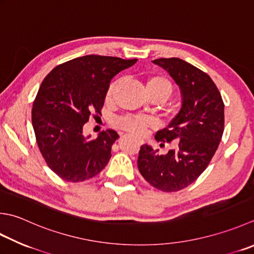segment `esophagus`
I'll return each mask as SVG.
<instances>
[{
    "mask_svg": "<svg viewBox=\"0 0 254 254\" xmlns=\"http://www.w3.org/2000/svg\"><path fill=\"white\" fill-rule=\"evenodd\" d=\"M137 143L140 144V145H142V144L144 143V141H143V140H137Z\"/></svg>",
    "mask_w": 254,
    "mask_h": 254,
    "instance_id": "1",
    "label": "esophagus"
}]
</instances>
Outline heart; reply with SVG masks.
I'll list each match as a JSON object with an SVG mask.
<instances>
[{
    "mask_svg": "<svg viewBox=\"0 0 254 254\" xmlns=\"http://www.w3.org/2000/svg\"><path fill=\"white\" fill-rule=\"evenodd\" d=\"M118 81L113 82L107 92V100L110 101L114 96V92L117 90ZM146 89H153V90H160L164 92L166 98L172 93V83L168 79L162 76L152 77L146 82ZM117 126L135 135H141L146 131L147 127L154 126V121L148 117H137V116H127L117 121Z\"/></svg>",
    "mask_w": 254,
    "mask_h": 254,
    "instance_id": "heart-1",
    "label": "heart"
}]
</instances>
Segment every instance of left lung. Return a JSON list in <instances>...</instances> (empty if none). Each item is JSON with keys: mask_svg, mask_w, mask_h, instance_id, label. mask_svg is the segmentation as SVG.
I'll return each mask as SVG.
<instances>
[{"mask_svg": "<svg viewBox=\"0 0 254 254\" xmlns=\"http://www.w3.org/2000/svg\"><path fill=\"white\" fill-rule=\"evenodd\" d=\"M153 63L170 73L182 96L180 112L155 140L178 143L165 155L142 145L137 167L153 187L177 191L195 182L215 155L223 133L225 104L215 82L200 69L175 57Z\"/></svg>", "mask_w": 254, "mask_h": 254, "instance_id": "obj_1", "label": "left lung"}]
</instances>
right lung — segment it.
Segmentation results:
<instances>
[{"label":"right lung","mask_w":254,"mask_h":254,"mask_svg":"<svg viewBox=\"0 0 254 254\" xmlns=\"http://www.w3.org/2000/svg\"><path fill=\"white\" fill-rule=\"evenodd\" d=\"M137 59L87 55L59 64L44 79L33 103L32 123L48 167L67 182H83L100 173L119 135L107 130L91 140L83 126L101 114L114 76Z\"/></svg>","instance_id":"1"}]
</instances>
